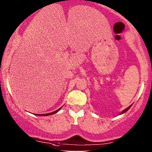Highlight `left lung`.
<instances>
[{"mask_svg": "<svg viewBox=\"0 0 152 152\" xmlns=\"http://www.w3.org/2000/svg\"><path fill=\"white\" fill-rule=\"evenodd\" d=\"M130 107H131V106H130V107H128V108L125 109V110H124V111H122V112H121V113H120V115H121V114H124V113H126V111H127V110H129V108H130Z\"/></svg>", "mask_w": 152, "mask_h": 152, "instance_id": "8db88e82", "label": "left lung"}]
</instances>
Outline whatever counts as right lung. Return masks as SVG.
I'll use <instances>...</instances> for the list:
<instances>
[{"label": "right lung", "mask_w": 152, "mask_h": 152, "mask_svg": "<svg viewBox=\"0 0 152 152\" xmlns=\"http://www.w3.org/2000/svg\"><path fill=\"white\" fill-rule=\"evenodd\" d=\"M62 108V107H61ZM61 108H59V110H56V111L53 112V113H47V114H35L36 115H39V116H47V115H53V114H55V113H57L58 111H59V110H60Z\"/></svg>", "instance_id": "1"}]
</instances>
